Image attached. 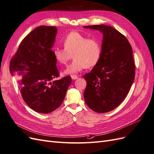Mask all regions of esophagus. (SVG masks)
<instances>
[{"instance_id": "esophagus-1", "label": "esophagus", "mask_w": 154, "mask_h": 154, "mask_svg": "<svg viewBox=\"0 0 154 154\" xmlns=\"http://www.w3.org/2000/svg\"><path fill=\"white\" fill-rule=\"evenodd\" d=\"M71 78H72V80H76V79H78V77L76 76V75H72L71 76Z\"/></svg>"}]
</instances>
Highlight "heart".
<instances>
[{"mask_svg": "<svg viewBox=\"0 0 154 154\" xmlns=\"http://www.w3.org/2000/svg\"><path fill=\"white\" fill-rule=\"evenodd\" d=\"M63 44L64 48H56L53 53L56 61L62 65L66 64L72 55L74 60L65 70V74H76L85 67H94L101 59L102 45L96 38L72 31L65 36Z\"/></svg>", "mask_w": 154, "mask_h": 154, "instance_id": "b5f03b06", "label": "heart"}]
</instances>
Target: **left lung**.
<instances>
[{
    "instance_id": "left-lung-1",
    "label": "left lung",
    "mask_w": 154,
    "mask_h": 154,
    "mask_svg": "<svg viewBox=\"0 0 154 154\" xmlns=\"http://www.w3.org/2000/svg\"><path fill=\"white\" fill-rule=\"evenodd\" d=\"M84 27L101 31L103 39L100 62L83 76L87 82L83 96L92 110L107 112L122 103L134 80L132 48L127 38L112 27L101 24Z\"/></svg>"
}]
</instances>
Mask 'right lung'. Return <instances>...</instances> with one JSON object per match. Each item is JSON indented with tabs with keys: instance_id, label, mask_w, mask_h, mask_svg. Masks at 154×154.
I'll list each match as a JSON object with an SVG mask.
<instances>
[{
	"instance_id": "right-lung-1",
	"label": "right lung",
	"mask_w": 154,
	"mask_h": 154,
	"mask_svg": "<svg viewBox=\"0 0 154 154\" xmlns=\"http://www.w3.org/2000/svg\"><path fill=\"white\" fill-rule=\"evenodd\" d=\"M57 28L40 26L22 40L10 63V71L18 80L23 100L37 112L48 114L61 105L72 79L60 80L52 48Z\"/></svg>"
}]
</instances>
